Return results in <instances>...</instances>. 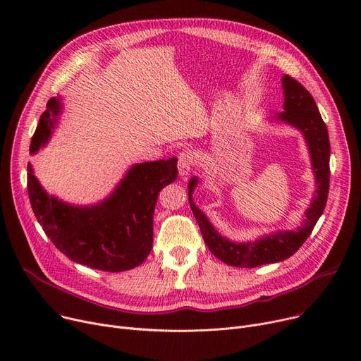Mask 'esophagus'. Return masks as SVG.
Segmentation results:
<instances>
[{
  "instance_id": "esophagus-1",
  "label": "esophagus",
  "mask_w": 361,
  "mask_h": 361,
  "mask_svg": "<svg viewBox=\"0 0 361 361\" xmlns=\"http://www.w3.org/2000/svg\"><path fill=\"white\" fill-rule=\"evenodd\" d=\"M193 171V157L188 150H183L178 155V174L181 178H187V176Z\"/></svg>"
}]
</instances>
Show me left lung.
Masks as SVG:
<instances>
[{"label": "left lung", "mask_w": 361, "mask_h": 361, "mask_svg": "<svg viewBox=\"0 0 361 361\" xmlns=\"http://www.w3.org/2000/svg\"><path fill=\"white\" fill-rule=\"evenodd\" d=\"M283 111L279 112L276 118L286 121L293 127L298 128L307 142L312 165L316 176L317 190L316 196L309 209L306 218L302 221L298 230L294 231H279L275 234L264 235L256 241L234 243L224 238L216 233L212 224L207 221L204 214L197 209L193 203V190L197 185V178L193 177L188 181V202L200 226L203 240L214 256L224 263L235 268H256L260 264L276 263L293 256L312 234L314 225L320 215L324 214L328 193H329V157L331 145L328 128L325 121L322 120L317 105L310 92L298 83L291 75H283Z\"/></svg>", "instance_id": "left-lung-1"}]
</instances>
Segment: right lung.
<instances>
[{"label": "right lung", "instance_id": "1", "mask_svg": "<svg viewBox=\"0 0 361 361\" xmlns=\"http://www.w3.org/2000/svg\"><path fill=\"white\" fill-rule=\"evenodd\" d=\"M51 98L30 142V154L44 146L60 114ZM27 192L33 214L54 245L73 262L92 269L123 272L145 262L154 244L158 195L177 180V158L131 166L114 193L89 207L67 204L45 193L27 166Z\"/></svg>", "mask_w": 361, "mask_h": 361}]
</instances>
